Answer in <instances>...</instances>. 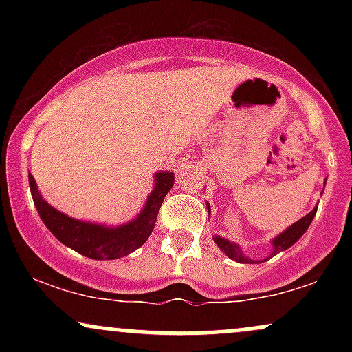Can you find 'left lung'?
Segmentation results:
<instances>
[{"mask_svg":"<svg viewBox=\"0 0 352 352\" xmlns=\"http://www.w3.org/2000/svg\"><path fill=\"white\" fill-rule=\"evenodd\" d=\"M210 210V207H208ZM316 210L318 207H314L311 212L308 213L306 217H302L301 220H298L296 223H293L292 227L288 230H285V232L281 233V235H278L276 238L273 240V253L272 256H274L276 253L283 252V250L289 248L293 243H296L298 240L302 236V233L308 230V227L311 225V221H313L314 215H316ZM213 240H215V243L218 245V248L221 250V252H225L228 258H232V260L238 261V263H254L253 260H250V258L243 256V253H241V250L238 248V245L232 243V241H228L227 238H221V236H213ZM270 256V258H272Z\"/></svg>","mask_w":352,"mask_h":352,"instance_id":"8db88e82","label":"left lung"}]
</instances>
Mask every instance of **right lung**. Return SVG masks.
<instances>
[{"label": "right lung", "mask_w": 352, "mask_h": 352, "mask_svg": "<svg viewBox=\"0 0 352 352\" xmlns=\"http://www.w3.org/2000/svg\"><path fill=\"white\" fill-rule=\"evenodd\" d=\"M175 182L173 172H159L155 175V188L148 197L140 215L131 223L119 228H106L100 225L74 220L52 208L39 195L33 175H30V187L39 217L50 232L60 243H64L92 260H116L127 256L140 248L151 236L160 205Z\"/></svg>", "instance_id": "obj_1"}]
</instances>
